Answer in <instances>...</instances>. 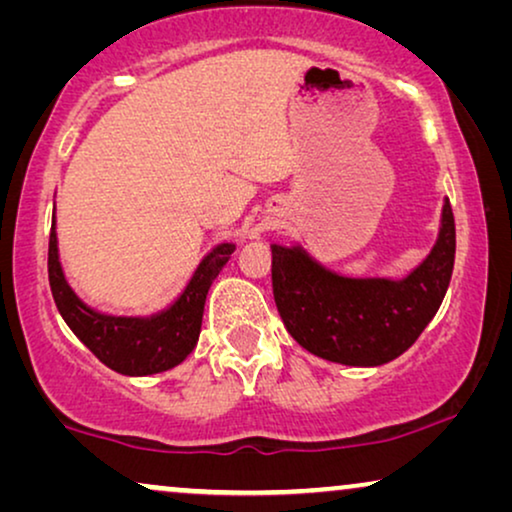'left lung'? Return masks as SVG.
Segmentation results:
<instances>
[{
  "label": "left lung",
  "instance_id": "1",
  "mask_svg": "<svg viewBox=\"0 0 512 512\" xmlns=\"http://www.w3.org/2000/svg\"><path fill=\"white\" fill-rule=\"evenodd\" d=\"M457 230L450 200L436 247L403 282L342 279L303 249L272 247V293L300 347L345 366H382L415 342L450 286Z\"/></svg>",
  "mask_w": 512,
  "mask_h": 512
}]
</instances>
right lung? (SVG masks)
Segmentation results:
<instances>
[{
    "instance_id": "add662e5",
    "label": "right lung",
    "mask_w": 512,
    "mask_h": 512,
    "mask_svg": "<svg viewBox=\"0 0 512 512\" xmlns=\"http://www.w3.org/2000/svg\"><path fill=\"white\" fill-rule=\"evenodd\" d=\"M233 251V244L216 247L200 263L191 284L170 310L151 319H116L90 310L67 286L58 261V237L53 223L48 237V282L62 319L104 366L121 375H153L179 366L193 352L207 291Z\"/></svg>"
}]
</instances>
